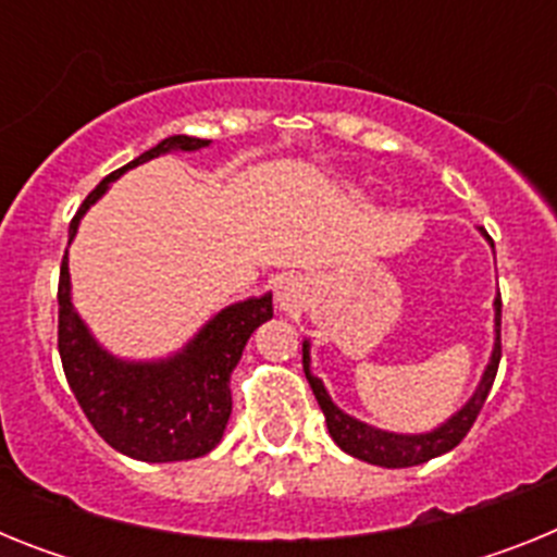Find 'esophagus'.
<instances>
[{
  "mask_svg": "<svg viewBox=\"0 0 557 557\" xmlns=\"http://www.w3.org/2000/svg\"><path fill=\"white\" fill-rule=\"evenodd\" d=\"M298 298H301V287H298V282H295V278H284V284L278 287V304H282V307H295Z\"/></svg>",
  "mask_w": 557,
  "mask_h": 557,
  "instance_id": "34e87169",
  "label": "esophagus"
}]
</instances>
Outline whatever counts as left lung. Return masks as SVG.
Wrapping results in <instances>:
<instances>
[{"instance_id": "1", "label": "left lung", "mask_w": 557, "mask_h": 557, "mask_svg": "<svg viewBox=\"0 0 557 557\" xmlns=\"http://www.w3.org/2000/svg\"><path fill=\"white\" fill-rule=\"evenodd\" d=\"M488 239V236H485ZM494 248V243H491ZM494 348H491V359L485 371H482L480 385L471 393V398L455 416H449L441 426L430 432H418V435H407V432H387L379 430V426L366 424L359 418L348 416V412L339 410L337 405L329 396L323 379H318L312 373V357H309V339H304V373L309 379V387H312L318 405H321L323 416H326L329 435H332L334 444L343 451H348L357 460H366L371 466H385V469H407V466H421V462L432 460L437 455H446V451L455 449L460 444L466 432L471 430V424L480 416L485 398H488L491 385H494L496 368H499L502 357V343H499V318H502V301L496 295L494 301Z\"/></svg>"}]
</instances>
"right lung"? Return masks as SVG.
<instances>
[{"label":"right lung","mask_w":557,"mask_h":557,"mask_svg":"<svg viewBox=\"0 0 557 557\" xmlns=\"http://www.w3.org/2000/svg\"><path fill=\"white\" fill-rule=\"evenodd\" d=\"M209 139L170 136L139 159L111 172L83 200L69 223V245L77 225L122 172L159 159L164 152H195ZM273 318V295L245 298L220 309L200 332L164 359H122L97 343L72 304L69 250L58 284V351L63 373L100 437L122 455L145 462H175L209 455L231 418V373L250 334Z\"/></svg>","instance_id":"1"}]
</instances>
